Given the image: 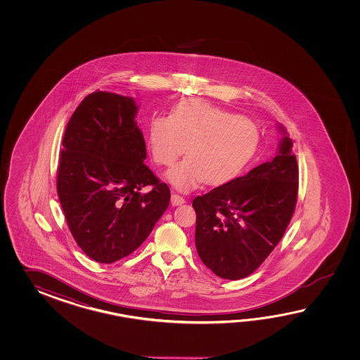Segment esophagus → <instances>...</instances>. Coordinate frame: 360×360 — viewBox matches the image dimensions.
<instances>
[{
    "label": "esophagus",
    "mask_w": 360,
    "mask_h": 360,
    "mask_svg": "<svg viewBox=\"0 0 360 360\" xmlns=\"http://www.w3.org/2000/svg\"><path fill=\"white\" fill-rule=\"evenodd\" d=\"M171 203H172V206H180V205L185 203V199H184L181 195L176 194V193H174V194L171 195Z\"/></svg>",
    "instance_id": "1"
}]
</instances>
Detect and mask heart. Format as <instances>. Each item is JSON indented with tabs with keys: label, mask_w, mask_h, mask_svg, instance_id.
I'll return each instance as SVG.
<instances>
[{
	"label": "heart",
	"mask_w": 360,
	"mask_h": 360,
	"mask_svg": "<svg viewBox=\"0 0 360 360\" xmlns=\"http://www.w3.org/2000/svg\"><path fill=\"white\" fill-rule=\"evenodd\" d=\"M260 144V131L251 120L214 107L202 100H186L167 115H154L148 127V149L154 163L169 166L166 179L180 191H194L206 181L222 185L239 176ZM187 148H185L184 146Z\"/></svg>",
	"instance_id": "b5f03b06"
}]
</instances>
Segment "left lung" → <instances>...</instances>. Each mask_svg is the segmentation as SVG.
Returning a JSON list of instances; mask_svg holds the SVG:
<instances>
[{
	"label": "left lung",
	"instance_id": "8db88e82",
	"mask_svg": "<svg viewBox=\"0 0 360 360\" xmlns=\"http://www.w3.org/2000/svg\"><path fill=\"white\" fill-rule=\"evenodd\" d=\"M279 129L284 136L271 161L193 200L199 257L224 279L252 274L279 243L295 212L299 167L291 139Z\"/></svg>",
	"mask_w": 360,
	"mask_h": 360
}]
</instances>
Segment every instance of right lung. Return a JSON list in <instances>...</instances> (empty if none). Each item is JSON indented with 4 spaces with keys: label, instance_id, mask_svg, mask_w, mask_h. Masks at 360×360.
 <instances>
[{
    "label": "right lung",
    "instance_id": "right-lung-1",
    "mask_svg": "<svg viewBox=\"0 0 360 360\" xmlns=\"http://www.w3.org/2000/svg\"><path fill=\"white\" fill-rule=\"evenodd\" d=\"M129 96L87 95L63 138L56 189L69 230L90 259L112 264L146 240L169 203V188L149 167ZM144 186L153 191L139 193Z\"/></svg>",
    "mask_w": 360,
    "mask_h": 360
}]
</instances>
